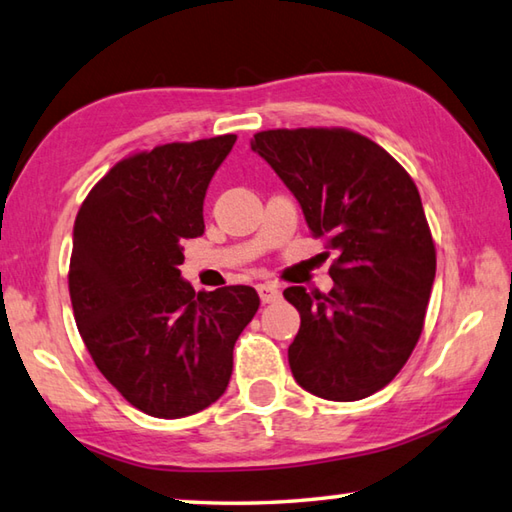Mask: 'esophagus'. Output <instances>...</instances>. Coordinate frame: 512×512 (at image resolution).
I'll return each mask as SVG.
<instances>
[{"label":"esophagus","instance_id":"esophagus-1","mask_svg":"<svg viewBox=\"0 0 512 512\" xmlns=\"http://www.w3.org/2000/svg\"><path fill=\"white\" fill-rule=\"evenodd\" d=\"M256 289H258V296L263 303H274L281 298V289H278L276 283H260Z\"/></svg>","mask_w":512,"mask_h":512}]
</instances>
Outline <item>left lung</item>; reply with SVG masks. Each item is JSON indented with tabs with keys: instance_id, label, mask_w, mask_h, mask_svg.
I'll return each instance as SVG.
<instances>
[{
	"instance_id": "left-lung-1",
	"label": "left lung",
	"mask_w": 512,
	"mask_h": 512,
	"mask_svg": "<svg viewBox=\"0 0 512 512\" xmlns=\"http://www.w3.org/2000/svg\"><path fill=\"white\" fill-rule=\"evenodd\" d=\"M252 149L301 202L312 236L339 254L332 292H283L301 314L287 350L294 379L327 401L370 397L410 359L435 281L419 189L388 151L350 129H267Z\"/></svg>"
}]
</instances>
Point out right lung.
I'll list each match as a JSON object with an SVG mask.
<instances>
[{
  "label": "right lung",
  "mask_w": 512,
  "mask_h": 512,
  "mask_svg": "<svg viewBox=\"0 0 512 512\" xmlns=\"http://www.w3.org/2000/svg\"><path fill=\"white\" fill-rule=\"evenodd\" d=\"M236 136L158 144L113 165L73 227L69 292L93 363L133 408L180 419L223 397L254 287L194 292L182 240L205 231L202 200Z\"/></svg>",
  "instance_id": "right-lung-1"
}]
</instances>
